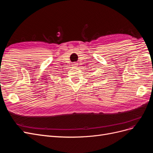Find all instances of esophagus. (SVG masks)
<instances>
[{
  "instance_id": "34e87169",
  "label": "esophagus",
  "mask_w": 153,
  "mask_h": 153,
  "mask_svg": "<svg viewBox=\"0 0 153 153\" xmlns=\"http://www.w3.org/2000/svg\"><path fill=\"white\" fill-rule=\"evenodd\" d=\"M77 64H78L77 63H75H75H73V65L74 66H77Z\"/></svg>"
}]
</instances>
